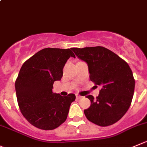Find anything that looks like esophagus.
I'll use <instances>...</instances> for the list:
<instances>
[{"label":"esophagus","instance_id":"34e87169","mask_svg":"<svg viewBox=\"0 0 147 147\" xmlns=\"http://www.w3.org/2000/svg\"><path fill=\"white\" fill-rule=\"evenodd\" d=\"M76 98H77V99H81V98H82V96L78 95V94H76Z\"/></svg>","mask_w":147,"mask_h":147}]
</instances>
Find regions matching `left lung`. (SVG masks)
<instances>
[{
    "label": "left lung",
    "mask_w": 147,
    "mask_h": 147,
    "mask_svg": "<svg viewBox=\"0 0 147 147\" xmlns=\"http://www.w3.org/2000/svg\"><path fill=\"white\" fill-rule=\"evenodd\" d=\"M75 55L87 63L89 78L101 86L100 94L86 96L91 105L84 110L86 118L100 126H108L125 114L134 96L135 80L128 64L111 50L101 46L77 48Z\"/></svg>",
    "instance_id": "8db88e82"
}]
</instances>
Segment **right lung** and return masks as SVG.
Returning a JSON list of instances; mask_svg holds the SVG:
<instances>
[{
  "instance_id": "add662e5",
  "label": "right lung",
  "mask_w": 147,
  "mask_h": 147,
  "mask_svg": "<svg viewBox=\"0 0 147 147\" xmlns=\"http://www.w3.org/2000/svg\"><path fill=\"white\" fill-rule=\"evenodd\" d=\"M71 49L47 48L37 52L25 61L15 82L21 113L29 123L42 130H53L64 123L74 94L63 97L53 93L55 81L61 80Z\"/></svg>"
}]
</instances>
